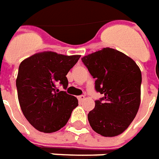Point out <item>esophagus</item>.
Wrapping results in <instances>:
<instances>
[{
	"label": "esophagus",
	"mask_w": 159,
	"mask_h": 159,
	"mask_svg": "<svg viewBox=\"0 0 159 159\" xmlns=\"http://www.w3.org/2000/svg\"><path fill=\"white\" fill-rule=\"evenodd\" d=\"M77 99H78L79 102H82V101H83L85 99V96L84 95H79V96H77Z\"/></svg>",
	"instance_id": "obj_1"
}]
</instances>
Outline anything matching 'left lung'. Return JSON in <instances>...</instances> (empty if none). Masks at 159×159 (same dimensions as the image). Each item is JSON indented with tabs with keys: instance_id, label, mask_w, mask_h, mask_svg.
<instances>
[{
	"instance_id": "left-lung-1",
	"label": "left lung",
	"mask_w": 159,
	"mask_h": 159,
	"mask_svg": "<svg viewBox=\"0 0 159 159\" xmlns=\"http://www.w3.org/2000/svg\"><path fill=\"white\" fill-rule=\"evenodd\" d=\"M95 89L103 98L95 101L88 114L92 129L104 137H114L127 129L140 105L141 71L137 64L115 49L101 51L82 57Z\"/></svg>"
}]
</instances>
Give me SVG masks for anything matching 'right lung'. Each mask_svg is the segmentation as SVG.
Segmentation results:
<instances>
[{"mask_svg": "<svg viewBox=\"0 0 159 159\" xmlns=\"http://www.w3.org/2000/svg\"><path fill=\"white\" fill-rule=\"evenodd\" d=\"M80 57L42 52L20 64L16 79L19 102L25 119L38 131L45 134L58 131L78 106L75 96L59 91L57 85L67 88L66 75Z\"/></svg>", "mask_w": 159, "mask_h": 159, "instance_id": "1", "label": "right lung"}]
</instances>
